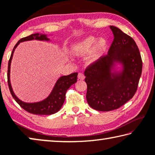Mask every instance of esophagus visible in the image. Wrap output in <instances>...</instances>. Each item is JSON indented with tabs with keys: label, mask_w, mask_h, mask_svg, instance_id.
<instances>
[{
	"label": "esophagus",
	"mask_w": 155,
	"mask_h": 155,
	"mask_svg": "<svg viewBox=\"0 0 155 155\" xmlns=\"http://www.w3.org/2000/svg\"><path fill=\"white\" fill-rule=\"evenodd\" d=\"M85 78V76L83 73H78V80H84Z\"/></svg>",
	"instance_id": "1"
}]
</instances>
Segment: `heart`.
<instances>
[{
	"label": "heart",
	"mask_w": 155,
	"mask_h": 155,
	"mask_svg": "<svg viewBox=\"0 0 155 155\" xmlns=\"http://www.w3.org/2000/svg\"><path fill=\"white\" fill-rule=\"evenodd\" d=\"M107 41L104 38H100L97 40L95 37L89 36L71 45L70 54L76 56H82L91 51L87 58V62L92 63L100 58L107 48Z\"/></svg>",
	"instance_id": "obj_1"
}]
</instances>
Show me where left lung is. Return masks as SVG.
<instances>
[{"label": "left lung", "mask_w": 155, "mask_h": 155, "mask_svg": "<svg viewBox=\"0 0 155 155\" xmlns=\"http://www.w3.org/2000/svg\"><path fill=\"white\" fill-rule=\"evenodd\" d=\"M109 27L114 39L108 54L84 72L87 104L100 111L117 109L131 100L142 73V59L135 41L118 28Z\"/></svg>", "instance_id": "left-lung-1"}]
</instances>
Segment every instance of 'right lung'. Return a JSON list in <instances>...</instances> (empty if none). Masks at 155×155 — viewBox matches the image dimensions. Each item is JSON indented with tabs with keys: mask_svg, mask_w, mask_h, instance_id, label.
<instances>
[{
	"mask_svg": "<svg viewBox=\"0 0 155 155\" xmlns=\"http://www.w3.org/2000/svg\"><path fill=\"white\" fill-rule=\"evenodd\" d=\"M31 40H39V41H50V39L48 38L47 35L34 33L31 35L21 38L18 41L16 45L14 47L12 52L10 61L8 63V83L9 85V89L11 92L12 95L15 101L22 107L24 110L31 114L35 115H51L55 114L61 109L63 106L64 100H65L66 92L69 89L71 85L74 84L77 81L78 73H72L68 76H62L57 80L56 83L54 85V87L48 94V96L45 100L37 102H25L18 99L17 95L13 91L10 82V68L11 63L14 52L16 48L18 47L21 42Z\"/></svg>",
	"mask_w": 155,
	"mask_h": 155,
	"instance_id": "obj_1",
	"label": "right lung"
}]
</instances>
